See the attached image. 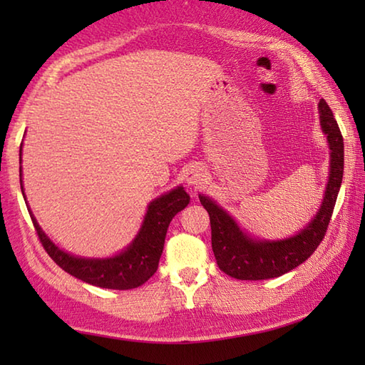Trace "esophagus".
<instances>
[{
  "label": "esophagus",
  "instance_id": "esophagus-1",
  "mask_svg": "<svg viewBox=\"0 0 365 365\" xmlns=\"http://www.w3.org/2000/svg\"><path fill=\"white\" fill-rule=\"evenodd\" d=\"M185 180L191 187H200V185L206 182V172L200 165H191L187 170V174H185Z\"/></svg>",
  "mask_w": 365,
  "mask_h": 365
}]
</instances>
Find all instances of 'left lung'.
I'll list each match as a JSON object with an SVG mask.
<instances>
[{"instance_id": "left-lung-1", "label": "left lung", "mask_w": 365, "mask_h": 365, "mask_svg": "<svg viewBox=\"0 0 365 365\" xmlns=\"http://www.w3.org/2000/svg\"><path fill=\"white\" fill-rule=\"evenodd\" d=\"M320 125L330 145V177L322 206L314 220L292 238L280 242H255L240 230L235 220L212 200L200 196L211 219L212 251L219 269L238 280L275 279L298 267L314 255L329 228L343 180L344 146L336 119L325 100L319 103Z\"/></svg>"}]
</instances>
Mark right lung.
I'll return each instance as SVG.
<instances>
[{"instance_id": "1", "label": "right lung", "mask_w": 365, "mask_h": 365, "mask_svg": "<svg viewBox=\"0 0 365 365\" xmlns=\"http://www.w3.org/2000/svg\"><path fill=\"white\" fill-rule=\"evenodd\" d=\"M188 202L190 196L182 187L172 190L168 195H163L158 200H154L148 206L145 222L141 225V230L137 235V238L133 240V243L125 251L120 252L119 256L109 259H82L71 256L69 252L61 251L43 233L38 224H36V220L34 219L32 212L29 214L32 217L41 246L48 252V256L61 269L66 270L67 274L95 287L109 289H132L143 285L148 279H151L154 272L158 270L159 259L164 250L165 233H168L170 220L174 219L177 212H180L182 209L187 207Z\"/></svg>"}]
</instances>
